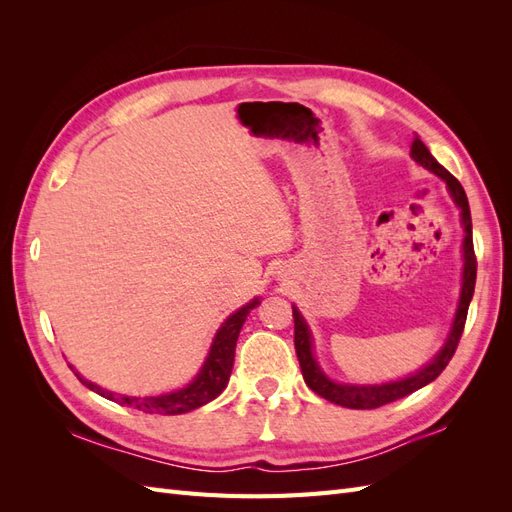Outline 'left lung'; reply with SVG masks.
<instances>
[{
    "instance_id": "obj_1",
    "label": "left lung",
    "mask_w": 512,
    "mask_h": 512,
    "mask_svg": "<svg viewBox=\"0 0 512 512\" xmlns=\"http://www.w3.org/2000/svg\"><path fill=\"white\" fill-rule=\"evenodd\" d=\"M410 156L418 166H423L425 170H429V173L440 177L446 183L448 194H451L453 203L461 211V226H463L461 294H459L457 312H455V318H453V324H451V333H448L446 342L440 348V352L433 356V359L427 365H423L421 369L414 371V374H410L406 378L382 382V384H342V382H335L327 374H324L322 367L318 365L316 356H314L312 331H309L307 322L301 316L299 309L292 305L294 348H297V356H299V365H301V371H303L305 384L314 393H318L320 397L331 401V404L352 408V410L380 408L384 404H391V401H395V399H401V397H406V395H410L418 389H423L425 384L436 380L444 371V367L448 365V361L453 359V354L457 350V344H459L461 333H463V324H466L468 307H470L472 294H474L476 256H474V243H472V218H470L468 196H466V192H463L461 183L451 173H448V170L436 158L431 156L429 149L425 147V143L418 136H414Z\"/></svg>"
}]
</instances>
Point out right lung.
Instances as JSON below:
<instances>
[{
    "instance_id": "1",
    "label": "right lung",
    "mask_w": 512,
    "mask_h": 512,
    "mask_svg": "<svg viewBox=\"0 0 512 512\" xmlns=\"http://www.w3.org/2000/svg\"><path fill=\"white\" fill-rule=\"evenodd\" d=\"M260 305V299L254 297L250 303L239 307L235 314H230L222 327L215 333L211 348L205 356L203 367L198 369V374L194 376V380L190 384H185L183 389H177L173 393H164V395H145V397H136V395H119L113 391H106L102 386L89 382L87 378H83L79 371H74V367L70 365V369L74 371V376L79 378L89 391H94L106 399L115 401V404L121 406H130L147 414H185L192 412L200 406L209 404L211 399L218 397L230 380V371H232V363H235V348H237V339L241 333L243 322L247 318V314L252 309Z\"/></svg>"
}]
</instances>
